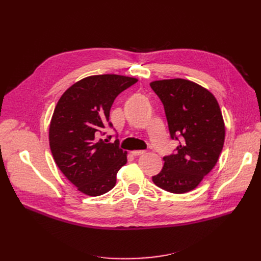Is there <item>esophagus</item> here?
I'll use <instances>...</instances> for the list:
<instances>
[{"instance_id": "esophagus-1", "label": "esophagus", "mask_w": 261, "mask_h": 261, "mask_svg": "<svg viewBox=\"0 0 261 261\" xmlns=\"http://www.w3.org/2000/svg\"><path fill=\"white\" fill-rule=\"evenodd\" d=\"M131 153L134 156H139V155H142L145 153V150H133V151H131Z\"/></svg>"}]
</instances>
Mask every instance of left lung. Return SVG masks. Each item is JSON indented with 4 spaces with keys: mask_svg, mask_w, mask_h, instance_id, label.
Segmentation results:
<instances>
[{
    "mask_svg": "<svg viewBox=\"0 0 261 261\" xmlns=\"http://www.w3.org/2000/svg\"><path fill=\"white\" fill-rule=\"evenodd\" d=\"M150 87L164 105L171 139H181L175 153L163 159L164 166L152 181L169 193H188L212 171L222 151L221 109L207 89L187 79L155 80Z\"/></svg>",
    "mask_w": 261,
    "mask_h": 261,
    "instance_id": "left-lung-1",
    "label": "left lung"
}]
</instances>
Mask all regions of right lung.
Returning a JSON list of instances; mask_svg holds the SVG:
<instances>
[{
  "mask_svg": "<svg viewBox=\"0 0 261 261\" xmlns=\"http://www.w3.org/2000/svg\"><path fill=\"white\" fill-rule=\"evenodd\" d=\"M138 79L115 74L93 75L68 88L58 100L49 123V147L58 168L82 194L97 197L116 184L127 151L118 141L99 139L117 95ZM110 139V138H109Z\"/></svg>",
  "mask_w": 261,
  "mask_h": 261,
  "instance_id": "1",
  "label": "right lung"
}]
</instances>
